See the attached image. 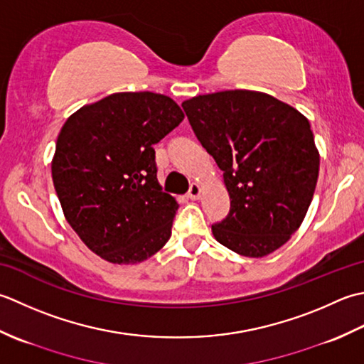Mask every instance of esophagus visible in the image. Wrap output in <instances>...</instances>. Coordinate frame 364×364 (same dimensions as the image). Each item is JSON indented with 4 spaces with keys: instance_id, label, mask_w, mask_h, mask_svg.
Listing matches in <instances>:
<instances>
[{
    "instance_id": "obj_1",
    "label": "esophagus",
    "mask_w": 364,
    "mask_h": 364,
    "mask_svg": "<svg viewBox=\"0 0 364 364\" xmlns=\"http://www.w3.org/2000/svg\"><path fill=\"white\" fill-rule=\"evenodd\" d=\"M187 195L190 199H198L199 195H201V187H199V183H191Z\"/></svg>"
}]
</instances>
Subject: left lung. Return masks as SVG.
I'll use <instances>...</instances> for the list:
<instances>
[{
  "instance_id": "left-lung-1",
  "label": "left lung",
  "mask_w": 364,
  "mask_h": 364,
  "mask_svg": "<svg viewBox=\"0 0 364 364\" xmlns=\"http://www.w3.org/2000/svg\"><path fill=\"white\" fill-rule=\"evenodd\" d=\"M199 143L223 171L231 209L213 237L247 257H264L300 228L318 176L309 121L269 94L235 89L182 103Z\"/></svg>"
}]
</instances>
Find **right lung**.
I'll return each instance as SVG.
<instances>
[{
  "label": "right lung",
  "instance_id": "1",
  "mask_svg": "<svg viewBox=\"0 0 364 364\" xmlns=\"http://www.w3.org/2000/svg\"><path fill=\"white\" fill-rule=\"evenodd\" d=\"M183 121L155 92H117L73 113L58 135L51 176L86 247L113 264H136L171 237L176 199L157 181L154 144Z\"/></svg>",
  "mask_w": 364,
  "mask_h": 364
}]
</instances>
